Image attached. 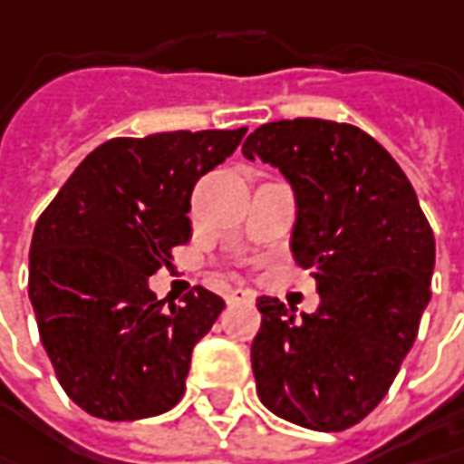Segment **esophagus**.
Instances as JSON below:
<instances>
[{"label": "esophagus", "mask_w": 464, "mask_h": 464, "mask_svg": "<svg viewBox=\"0 0 464 464\" xmlns=\"http://www.w3.org/2000/svg\"><path fill=\"white\" fill-rule=\"evenodd\" d=\"M226 301L228 304H252L254 293L249 288H228L226 291Z\"/></svg>", "instance_id": "34e87169"}]
</instances>
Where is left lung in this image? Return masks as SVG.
<instances>
[{
  "instance_id": "1",
  "label": "left lung",
  "mask_w": 464,
  "mask_h": 464,
  "mask_svg": "<svg viewBox=\"0 0 464 464\" xmlns=\"http://www.w3.org/2000/svg\"><path fill=\"white\" fill-rule=\"evenodd\" d=\"M241 152L291 184L293 259L319 293V309L301 316L272 295L256 301V394L304 429H351L382 402L413 348L431 301V226L392 155L358 127L270 121Z\"/></svg>"
}]
</instances>
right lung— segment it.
Listing matches in <instances>:
<instances>
[{
  "instance_id": "right-lung-1",
  "label": "right lung",
  "mask_w": 464,
  "mask_h": 464,
  "mask_svg": "<svg viewBox=\"0 0 464 464\" xmlns=\"http://www.w3.org/2000/svg\"><path fill=\"white\" fill-rule=\"evenodd\" d=\"M244 134L246 127L109 140L38 218L28 295L59 384L85 413L140 420L181 400L194 345L226 301L197 288L181 306H166L148 280L192 236L194 184Z\"/></svg>"
}]
</instances>
